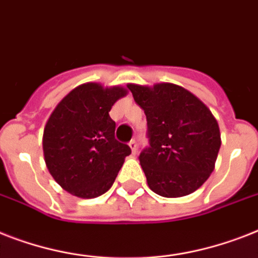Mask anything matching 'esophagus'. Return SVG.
Listing matches in <instances>:
<instances>
[{"instance_id": "1", "label": "esophagus", "mask_w": 258, "mask_h": 258, "mask_svg": "<svg viewBox=\"0 0 258 258\" xmlns=\"http://www.w3.org/2000/svg\"><path fill=\"white\" fill-rule=\"evenodd\" d=\"M128 146H130V148H131V151H133V154L135 155L136 154V140L135 139L131 140V142L128 143Z\"/></svg>"}]
</instances>
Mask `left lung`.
Instances as JSON below:
<instances>
[{"instance_id": "8db88e82", "label": "left lung", "mask_w": 258, "mask_h": 258, "mask_svg": "<svg viewBox=\"0 0 258 258\" xmlns=\"http://www.w3.org/2000/svg\"><path fill=\"white\" fill-rule=\"evenodd\" d=\"M127 87L147 118L150 146L142 150L139 162L148 187L163 198L195 192L212 173L221 146L212 112L173 83Z\"/></svg>"}]
</instances>
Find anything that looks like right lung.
<instances>
[{
    "mask_svg": "<svg viewBox=\"0 0 258 258\" xmlns=\"http://www.w3.org/2000/svg\"><path fill=\"white\" fill-rule=\"evenodd\" d=\"M127 90L85 83L60 100L43 131L46 167L64 190L98 198L114 184L131 148L115 139L111 107Z\"/></svg>",
    "mask_w": 258,
    "mask_h": 258,
    "instance_id": "1",
    "label": "right lung"
}]
</instances>
